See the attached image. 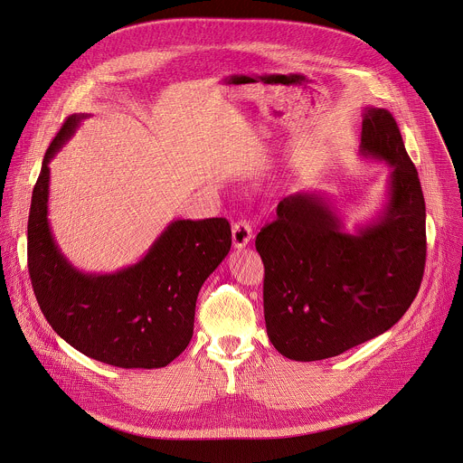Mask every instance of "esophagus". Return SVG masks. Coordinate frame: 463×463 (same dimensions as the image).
<instances>
[{"mask_svg": "<svg viewBox=\"0 0 463 463\" xmlns=\"http://www.w3.org/2000/svg\"><path fill=\"white\" fill-rule=\"evenodd\" d=\"M252 240V227L249 222L241 220L232 225V245L234 249H243Z\"/></svg>", "mask_w": 463, "mask_h": 463, "instance_id": "1", "label": "esophagus"}]
</instances>
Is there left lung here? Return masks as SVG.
<instances>
[{
    "instance_id": "obj_1",
    "label": "left lung",
    "mask_w": 463,
    "mask_h": 463,
    "mask_svg": "<svg viewBox=\"0 0 463 463\" xmlns=\"http://www.w3.org/2000/svg\"><path fill=\"white\" fill-rule=\"evenodd\" d=\"M361 155L392 165L386 202L348 232L330 198H283L256 236L265 265L263 310L274 348L323 361L390 330L419 294L426 267V202L393 115L363 113Z\"/></svg>"
}]
</instances>
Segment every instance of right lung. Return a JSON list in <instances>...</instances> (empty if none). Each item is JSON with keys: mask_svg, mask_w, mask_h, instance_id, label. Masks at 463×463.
Returning a JSON list of instances; mask_svg holds the SVG:
<instances>
[{"mask_svg": "<svg viewBox=\"0 0 463 463\" xmlns=\"http://www.w3.org/2000/svg\"><path fill=\"white\" fill-rule=\"evenodd\" d=\"M86 113L66 118L43 158L28 214V272L53 332L90 359L126 370L164 368L189 345L196 298L231 250L225 218L175 220L144 258L86 274L57 247L48 222L50 160Z\"/></svg>", "mask_w": 463, "mask_h": 463, "instance_id": "right-lung-1", "label": "right lung"}]
</instances>
